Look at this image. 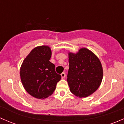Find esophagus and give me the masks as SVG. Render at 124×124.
<instances>
[{
    "instance_id": "1",
    "label": "esophagus",
    "mask_w": 124,
    "mask_h": 124,
    "mask_svg": "<svg viewBox=\"0 0 124 124\" xmlns=\"http://www.w3.org/2000/svg\"><path fill=\"white\" fill-rule=\"evenodd\" d=\"M65 76H66V74H65V72H62V73L61 74V77H62V78H65Z\"/></svg>"
}]
</instances>
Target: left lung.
Segmentation results:
<instances>
[{"label": "left lung", "instance_id": "left-lung-1", "mask_svg": "<svg viewBox=\"0 0 124 124\" xmlns=\"http://www.w3.org/2000/svg\"><path fill=\"white\" fill-rule=\"evenodd\" d=\"M99 59L86 48L78 53H69L67 82L70 91L77 97H87L97 91L102 79Z\"/></svg>", "mask_w": 124, "mask_h": 124}]
</instances>
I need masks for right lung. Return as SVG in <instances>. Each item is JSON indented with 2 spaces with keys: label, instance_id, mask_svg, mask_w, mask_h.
<instances>
[{
  "label": "right lung",
  "instance_id": "obj_1",
  "mask_svg": "<svg viewBox=\"0 0 124 124\" xmlns=\"http://www.w3.org/2000/svg\"><path fill=\"white\" fill-rule=\"evenodd\" d=\"M51 56L49 47L39 46L30 52L21 66V80L25 90L39 99L52 95L61 79L55 71V65L49 61Z\"/></svg>",
  "mask_w": 124,
  "mask_h": 124
}]
</instances>
